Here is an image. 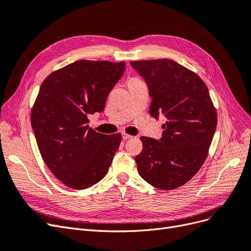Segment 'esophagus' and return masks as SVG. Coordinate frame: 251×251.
Listing matches in <instances>:
<instances>
[{"label":"esophagus","instance_id":"1","mask_svg":"<svg viewBox=\"0 0 251 251\" xmlns=\"http://www.w3.org/2000/svg\"><path fill=\"white\" fill-rule=\"evenodd\" d=\"M122 138L124 141H127V140H130V138H132V136L127 134V133H122Z\"/></svg>","mask_w":251,"mask_h":251}]
</instances>
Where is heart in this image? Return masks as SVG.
Returning <instances> with one entry per match:
<instances>
[{
  "instance_id": "obj_1",
  "label": "heart",
  "mask_w": 251,
  "mask_h": 251,
  "mask_svg": "<svg viewBox=\"0 0 251 251\" xmlns=\"http://www.w3.org/2000/svg\"><path fill=\"white\" fill-rule=\"evenodd\" d=\"M134 80H136V79H134Z\"/></svg>"
}]
</instances>
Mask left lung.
<instances>
[{"label":"left lung","mask_w":251,"mask_h":251,"mask_svg":"<svg viewBox=\"0 0 251 251\" xmlns=\"http://www.w3.org/2000/svg\"><path fill=\"white\" fill-rule=\"evenodd\" d=\"M130 64L149 89L150 115L166 119L159 141L141 137L138 174L155 188H178L201 168L215 133L217 114L209 90L197 73L169 59Z\"/></svg>","instance_id":"left-lung-1"}]
</instances>
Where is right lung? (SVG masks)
Wrapping results in <instances>:
<instances>
[{
    "label": "right lung",
    "instance_id": "add662e5",
    "mask_svg": "<svg viewBox=\"0 0 251 251\" xmlns=\"http://www.w3.org/2000/svg\"><path fill=\"white\" fill-rule=\"evenodd\" d=\"M125 71V62L79 60L44 79L31 113L43 161L63 184L86 189L105 177L122 140L89 128Z\"/></svg>",
    "mask_w": 251,
    "mask_h": 251
}]
</instances>
